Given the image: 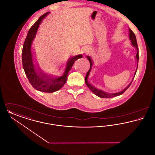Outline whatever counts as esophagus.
<instances>
[{
  "instance_id": "esophagus-1",
  "label": "esophagus",
  "mask_w": 155,
  "mask_h": 155,
  "mask_svg": "<svg viewBox=\"0 0 155 155\" xmlns=\"http://www.w3.org/2000/svg\"><path fill=\"white\" fill-rule=\"evenodd\" d=\"M84 52L85 54H89L91 53V48L89 47H86L84 50Z\"/></svg>"
}]
</instances>
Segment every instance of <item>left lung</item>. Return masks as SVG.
<instances>
[{
	"label": "left lung",
	"instance_id": "left-lung-1",
	"mask_svg": "<svg viewBox=\"0 0 155 155\" xmlns=\"http://www.w3.org/2000/svg\"><path fill=\"white\" fill-rule=\"evenodd\" d=\"M129 38L131 40V45L134 46L135 49H136V51H137V54L135 56V58H136V60H137V66L136 68V70H135V71L134 73V77L132 79V81L128 85L127 87H126L125 88L123 89L122 91H121L120 92H116V93H107L106 92H104L102 90L100 89L97 88L95 87H94V85H91L89 82H88V77L89 76V74L91 71V70H92V67L93 65V61L91 59V58L90 56H87V59H88L89 61V63H90V68L89 70L88 73H87L86 75V77L85 78V84L86 85H87V87H88L89 89L94 94H95L96 96H99L100 97H102V98H111V97H116V96H119L121 94H123L125 91L128 88L130 87V86L131 85L132 82H133V80L134 78V77L136 74L137 73V68H138V60H139V51H138V45H137V39H136V37H135V34L133 32V31L131 30L130 28H129Z\"/></svg>",
	"mask_w": 155,
	"mask_h": 155
}]
</instances>
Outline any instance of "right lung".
Segmentation results:
<instances>
[{
	"instance_id": "right-lung-1",
	"label": "right lung",
	"mask_w": 155,
	"mask_h": 155,
	"mask_svg": "<svg viewBox=\"0 0 155 155\" xmlns=\"http://www.w3.org/2000/svg\"><path fill=\"white\" fill-rule=\"evenodd\" d=\"M49 13L47 12L41 15L31 27L23 45L22 51V66L30 84L38 91L47 93L54 92L61 88L66 82L68 74L74 62L77 59L82 58V55L80 54L69 58L67 61L64 73L58 77L45 73L37 63L34 64L33 58L34 52L32 49V45L37 35L39 25Z\"/></svg>"
}]
</instances>
